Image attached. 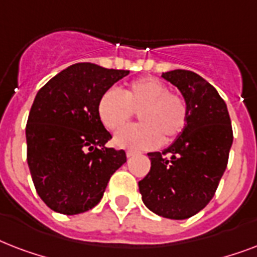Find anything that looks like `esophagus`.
Segmentation results:
<instances>
[{
    "instance_id": "1",
    "label": "esophagus",
    "mask_w": 257,
    "mask_h": 257,
    "mask_svg": "<svg viewBox=\"0 0 257 257\" xmlns=\"http://www.w3.org/2000/svg\"><path fill=\"white\" fill-rule=\"evenodd\" d=\"M137 153H139V152H136V151L128 149V151H126V156H128V157H133V156H135V155H137Z\"/></svg>"
}]
</instances>
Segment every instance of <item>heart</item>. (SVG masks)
Segmentation results:
<instances>
[{
	"label": "heart",
	"mask_w": 257,
	"mask_h": 257,
	"mask_svg": "<svg viewBox=\"0 0 257 257\" xmlns=\"http://www.w3.org/2000/svg\"><path fill=\"white\" fill-rule=\"evenodd\" d=\"M139 112L141 124L120 129L114 144L125 149H151L175 140L188 121V106L183 97L169 92L156 78L135 80L122 90L109 89L98 101V116L108 129H118Z\"/></svg>",
	"instance_id": "obj_1"
}]
</instances>
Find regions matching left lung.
<instances>
[{
	"instance_id": "obj_1",
	"label": "left lung",
	"mask_w": 257,
	"mask_h": 257,
	"mask_svg": "<svg viewBox=\"0 0 257 257\" xmlns=\"http://www.w3.org/2000/svg\"><path fill=\"white\" fill-rule=\"evenodd\" d=\"M161 77L183 94L188 106L184 131L163 152L148 153L151 171L139 181L143 203L156 215L184 220L215 195L233 141L227 105L213 86L191 70Z\"/></svg>"
}]
</instances>
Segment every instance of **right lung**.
<instances>
[{"mask_svg":"<svg viewBox=\"0 0 257 257\" xmlns=\"http://www.w3.org/2000/svg\"><path fill=\"white\" fill-rule=\"evenodd\" d=\"M129 70L78 62L50 78L36 94L28 122V165L44 203L77 215L100 203L110 176L126 155L105 147L112 136L98 116V101Z\"/></svg>","mask_w":257,"mask_h":257,"instance_id":"right-lung-1","label":"right lung"}]
</instances>
